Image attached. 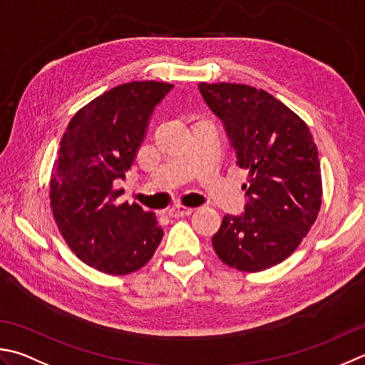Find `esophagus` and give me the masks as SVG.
I'll return each mask as SVG.
<instances>
[{"instance_id":"obj_1","label":"esophagus","mask_w":365,"mask_h":365,"mask_svg":"<svg viewBox=\"0 0 365 365\" xmlns=\"http://www.w3.org/2000/svg\"><path fill=\"white\" fill-rule=\"evenodd\" d=\"M169 217L173 218H180V217H188L192 213L191 207H183V205H174L169 209Z\"/></svg>"}]
</instances>
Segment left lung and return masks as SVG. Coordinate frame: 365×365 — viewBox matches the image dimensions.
<instances>
[{
	"mask_svg": "<svg viewBox=\"0 0 365 365\" xmlns=\"http://www.w3.org/2000/svg\"><path fill=\"white\" fill-rule=\"evenodd\" d=\"M223 121L239 168L248 170L242 215H226L212 237L218 258L259 272L294 253L323 196L318 148L305 121L270 93L244 83H199Z\"/></svg>",
	"mask_w": 365,
	"mask_h": 365,
	"instance_id": "left-lung-1",
	"label": "left lung"
}]
</instances>
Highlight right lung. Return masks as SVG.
<instances>
[{
	"mask_svg": "<svg viewBox=\"0 0 365 365\" xmlns=\"http://www.w3.org/2000/svg\"><path fill=\"white\" fill-rule=\"evenodd\" d=\"M166 82H128L103 93L71 118L50 177V207L68 247L109 275L135 272L152 259L163 227L138 204H115L145 139L155 107L173 90Z\"/></svg>",
	"mask_w": 365,
	"mask_h": 365,
	"instance_id": "right-lung-1",
	"label": "right lung"
}]
</instances>
